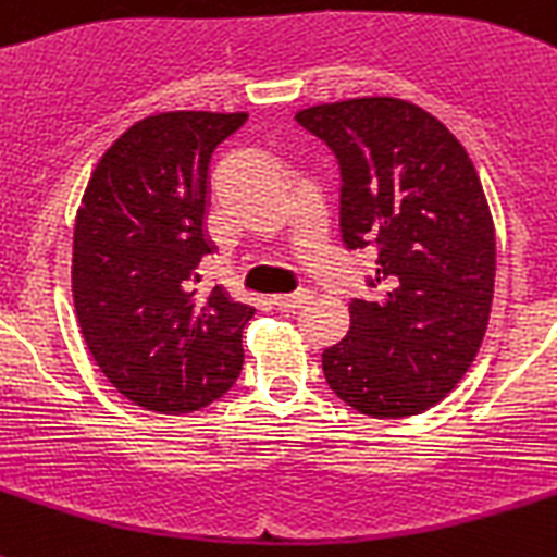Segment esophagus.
Here are the masks:
<instances>
[{
  "label": "esophagus",
  "mask_w": 557,
  "mask_h": 557,
  "mask_svg": "<svg viewBox=\"0 0 557 557\" xmlns=\"http://www.w3.org/2000/svg\"><path fill=\"white\" fill-rule=\"evenodd\" d=\"M311 300V292H294V294H277V297H271V302L283 311H294V308H302L306 302Z\"/></svg>",
  "instance_id": "obj_1"
}]
</instances>
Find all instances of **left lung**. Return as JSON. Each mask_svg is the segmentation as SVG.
<instances>
[{"instance_id": "obj_1", "label": "left lung", "mask_w": 557, "mask_h": 557, "mask_svg": "<svg viewBox=\"0 0 557 557\" xmlns=\"http://www.w3.org/2000/svg\"><path fill=\"white\" fill-rule=\"evenodd\" d=\"M294 119L336 158L345 249H371L376 265L345 339L322 350L325 382L373 419L424 413L459 385L487 331L495 228L479 172L442 121L401 98Z\"/></svg>"}]
</instances>
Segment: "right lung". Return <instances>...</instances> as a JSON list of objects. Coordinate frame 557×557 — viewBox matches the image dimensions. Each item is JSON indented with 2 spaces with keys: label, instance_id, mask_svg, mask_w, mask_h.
Segmentation results:
<instances>
[{
  "label": "right lung",
  "instance_id": "1",
  "mask_svg": "<svg viewBox=\"0 0 557 557\" xmlns=\"http://www.w3.org/2000/svg\"><path fill=\"white\" fill-rule=\"evenodd\" d=\"M246 112H161L98 161L73 232V302L84 343L119 394L156 413L221 399L243 368L255 308L221 286L200 300L209 161Z\"/></svg>",
  "mask_w": 557,
  "mask_h": 557
}]
</instances>
